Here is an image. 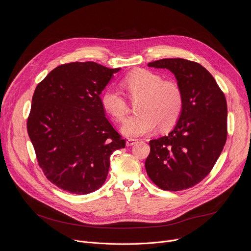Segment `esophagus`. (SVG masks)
Here are the masks:
<instances>
[{"label":"esophagus","instance_id":"34e87169","mask_svg":"<svg viewBox=\"0 0 251 251\" xmlns=\"http://www.w3.org/2000/svg\"><path fill=\"white\" fill-rule=\"evenodd\" d=\"M136 139H128L127 141H126V146L127 147H129V146H133L135 143H136Z\"/></svg>","mask_w":251,"mask_h":251}]
</instances>
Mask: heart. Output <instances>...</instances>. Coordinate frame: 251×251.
I'll list each match as a JSON object with an SVG mask.
<instances>
[{"label":"heart","mask_w":251,"mask_h":251,"mask_svg":"<svg viewBox=\"0 0 251 251\" xmlns=\"http://www.w3.org/2000/svg\"><path fill=\"white\" fill-rule=\"evenodd\" d=\"M132 100L139 99L136 110L139 114L125 120L121 132L127 137H139L153 132L157 126L166 129L180 118L184 108V92L181 85L164 78L153 71L140 69L125 76L122 81ZM101 102L104 109L117 121L128 113V103L116 87L107 88Z\"/></svg>","instance_id":"obj_1"}]
</instances>
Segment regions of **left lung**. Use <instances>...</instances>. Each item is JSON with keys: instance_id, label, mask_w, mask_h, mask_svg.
Here are the masks:
<instances>
[{"instance_id": "left-lung-1", "label": "left lung", "mask_w": 251, "mask_h": 251, "mask_svg": "<svg viewBox=\"0 0 251 251\" xmlns=\"http://www.w3.org/2000/svg\"><path fill=\"white\" fill-rule=\"evenodd\" d=\"M149 67L167 68L184 92V108L174 129L149 142L145 168L152 182L164 191L194 187L209 174L227 137L226 99L216 79L200 63L164 58Z\"/></svg>"}]
</instances>
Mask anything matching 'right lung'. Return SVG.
Listing matches in <instances>:
<instances>
[{"instance_id": "right-lung-1", "label": "right lung", "mask_w": 251, "mask_h": 251, "mask_svg": "<svg viewBox=\"0 0 251 251\" xmlns=\"http://www.w3.org/2000/svg\"><path fill=\"white\" fill-rule=\"evenodd\" d=\"M93 61L61 64L34 90L27 133L48 180L75 195L98 190L125 140L105 116L100 94L113 74Z\"/></svg>"}]
</instances>
